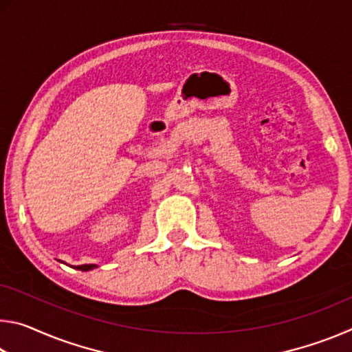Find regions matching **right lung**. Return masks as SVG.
Segmentation results:
<instances>
[{
    "label": "right lung",
    "mask_w": 352,
    "mask_h": 352,
    "mask_svg": "<svg viewBox=\"0 0 352 352\" xmlns=\"http://www.w3.org/2000/svg\"><path fill=\"white\" fill-rule=\"evenodd\" d=\"M96 264H83V265H77V267H74V269H77V270H82V272H87V270H93V269H96Z\"/></svg>",
    "instance_id": "1"
}]
</instances>
